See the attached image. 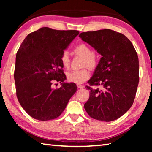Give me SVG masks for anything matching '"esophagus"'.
<instances>
[{"instance_id":"esophagus-1","label":"esophagus","mask_w":152,"mask_h":152,"mask_svg":"<svg viewBox=\"0 0 152 152\" xmlns=\"http://www.w3.org/2000/svg\"><path fill=\"white\" fill-rule=\"evenodd\" d=\"M77 87H78V88H84V86L80 85V84H77Z\"/></svg>"}]
</instances>
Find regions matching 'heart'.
<instances>
[{"label": "heart", "mask_w": 152, "mask_h": 152, "mask_svg": "<svg viewBox=\"0 0 152 152\" xmlns=\"http://www.w3.org/2000/svg\"><path fill=\"white\" fill-rule=\"evenodd\" d=\"M74 51L78 55L84 58L82 66H87L91 69L96 68L98 64L97 56L94 53H92V49L88 45L84 44V43H81L74 48ZM60 60L64 68H69L70 60L68 51H64L61 56ZM66 76L67 79L69 82H74L76 84H82L89 78L90 72L88 69L86 68L80 70H72L68 72Z\"/></svg>", "instance_id": "b5f03b06"}]
</instances>
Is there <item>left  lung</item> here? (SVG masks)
Wrapping results in <instances>:
<instances>
[{
    "label": "left lung",
    "mask_w": 152,
    "mask_h": 152,
    "mask_svg": "<svg viewBox=\"0 0 152 152\" xmlns=\"http://www.w3.org/2000/svg\"><path fill=\"white\" fill-rule=\"evenodd\" d=\"M79 37L102 57L88 81L101 88L90 90L84 109L90 117L102 121L119 119L132 106L139 83V60L129 39L110 29L81 33Z\"/></svg>",
    "instance_id": "obj_1"
}]
</instances>
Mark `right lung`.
<instances>
[{
  "label": "right lung",
  "instance_id": "obj_1",
  "mask_svg": "<svg viewBox=\"0 0 152 152\" xmlns=\"http://www.w3.org/2000/svg\"><path fill=\"white\" fill-rule=\"evenodd\" d=\"M79 34L76 30L40 28L29 33L16 55L14 78L17 96L33 119L48 121L60 116L76 92L74 83L64 82L66 76L61 56ZM54 81L62 86L53 89Z\"/></svg>",
  "mask_w": 152,
  "mask_h": 152
}]
</instances>
